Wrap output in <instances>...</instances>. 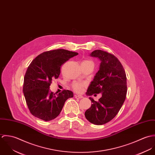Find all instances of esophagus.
I'll list each match as a JSON object with an SVG mask.
<instances>
[{"label": "esophagus", "mask_w": 155, "mask_h": 155, "mask_svg": "<svg viewBox=\"0 0 155 155\" xmlns=\"http://www.w3.org/2000/svg\"><path fill=\"white\" fill-rule=\"evenodd\" d=\"M74 97L76 98H78V99H81V98H83V96L81 95H75Z\"/></svg>", "instance_id": "1"}]
</instances>
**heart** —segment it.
<instances>
[{
  "mask_svg": "<svg viewBox=\"0 0 155 155\" xmlns=\"http://www.w3.org/2000/svg\"><path fill=\"white\" fill-rule=\"evenodd\" d=\"M82 64H91L94 66V63L89 60H85L84 61ZM72 88L73 89L78 93H81L84 91V89L85 87V84L84 82H74L72 84Z\"/></svg>",
  "mask_w": 155,
  "mask_h": 155,
  "instance_id": "obj_1",
  "label": "heart"
}]
</instances>
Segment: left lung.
Here are the masks:
<instances>
[{
    "mask_svg": "<svg viewBox=\"0 0 155 155\" xmlns=\"http://www.w3.org/2000/svg\"><path fill=\"white\" fill-rule=\"evenodd\" d=\"M90 55L98 58L101 63L87 95L101 93L102 97L98 101L89 97L92 104L85 116L91 123L100 125L112 120L122 106L127 92V76L121 63L113 54L97 49Z\"/></svg>",
    "mask_w": 155,
    "mask_h": 155,
    "instance_id": "left-lung-1",
    "label": "left lung"
}]
</instances>
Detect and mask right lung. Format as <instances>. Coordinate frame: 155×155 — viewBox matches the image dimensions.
Returning <instances> with one entry per match:
<instances>
[{"mask_svg":"<svg viewBox=\"0 0 155 155\" xmlns=\"http://www.w3.org/2000/svg\"><path fill=\"white\" fill-rule=\"evenodd\" d=\"M78 54L63 49L46 51L37 56L28 67L24 78L23 93L30 113L45 121L60 113L67 100L73 96L71 91L50 92L49 87L60 74L61 66Z\"/></svg>","mask_w":155,"mask_h":155,"instance_id":"add662e5","label":"right lung"}]
</instances>
